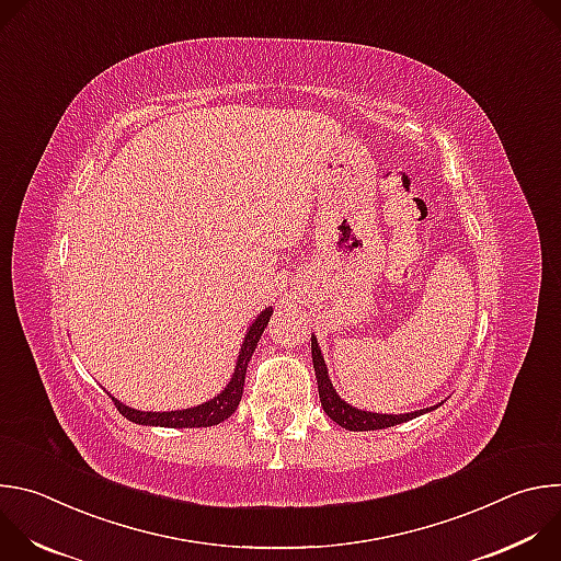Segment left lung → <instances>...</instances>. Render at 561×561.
<instances>
[{
    "label": "left lung",
    "mask_w": 561,
    "mask_h": 561,
    "mask_svg": "<svg viewBox=\"0 0 561 561\" xmlns=\"http://www.w3.org/2000/svg\"><path fill=\"white\" fill-rule=\"evenodd\" d=\"M310 351H312V366H314V375H317V388H319V402H322L324 413L340 426L348 428V431H379V428H388V426H397L402 422H409L413 417L424 415L426 411H415V413H407V415H379V413H366L359 409L348 407L344 399L335 392L331 379H329V370L322 357V351L317 346V340L310 337ZM437 409V407H433ZM431 409V411H433Z\"/></svg>",
    "instance_id": "obj_1"
}]
</instances>
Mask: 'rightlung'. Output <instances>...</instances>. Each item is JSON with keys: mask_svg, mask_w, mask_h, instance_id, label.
<instances>
[{"mask_svg": "<svg viewBox=\"0 0 561 561\" xmlns=\"http://www.w3.org/2000/svg\"><path fill=\"white\" fill-rule=\"evenodd\" d=\"M273 314V308L262 310V314L255 319L253 327L249 329L242 351H239V359L232 373V379L228 381V386L206 404H199L195 409H186V411H171V413H141L135 409L124 407L122 402H117L115 397H111L115 402V409L130 422L135 424H144V426H167V428H206V426H217L224 420H228L239 402H242V392H244V379H247V368L249 362L257 348V342L262 340V333L268 324V319Z\"/></svg>", "mask_w": 561, "mask_h": 561, "instance_id": "right-lung-1", "label": "right lung"}]
</instances>
